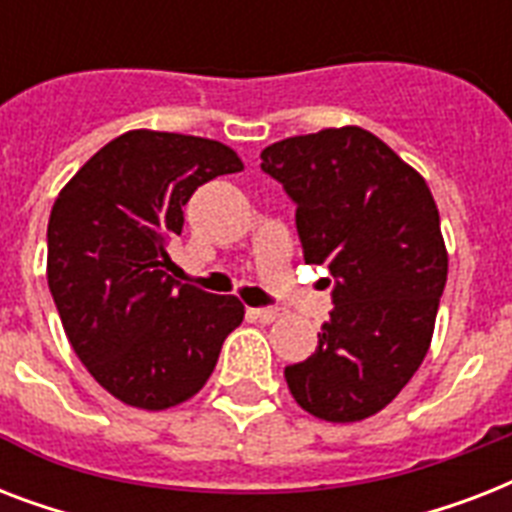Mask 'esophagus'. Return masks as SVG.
Returning a JSON list of instances; mask_svg holds the SVG:
<instances>
[{
    "label": "esophagus",
    "mask_w": 512,
    "mask_h": 512,
    "mask_svg": "<svg viewBox=\"0 0 512 512\" xmlns=\"http://www.w3.org/2000/svg\"><path fill=\"white\" fill-rule=\"evenodd\" d=\"M281 313L276 308H249V319L260 321V324H271V321L279 319Z\"/></svg>",
    "instance_id": "34e87169"
}]
</instances>
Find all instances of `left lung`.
I'll use <instances>...</instances> for the list:
<instances>
[{
    "label": "left lung",
    "mask_w": 512,
    "mask_h": 512,
    "mask_svg": "<svg viewBox=\"0 0 512 512\" xmlns=\"http://www.w3.org/2000/svg\"><path fill=\"white\" fill-rule=\"evenodd\" d=\"M297 204L305 263H327L335 311L316 353L284 369L289 393L327 422L372 417L420 369L449 252L420 172L364 127H329L260 154Z\"/></svg>",
    "instance_id": "obj_1"
}]
</instances>
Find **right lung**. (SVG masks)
<instances>
[{
	"mask_svg": "<svg viewBox=\"0 0 512 512\" xmlns=\"http://www.w3.org/2000/svg\"><path fill=\"white\" fill-rule=\"evenodd\" d=\"M244 170L233 148L180 132L130 130L60 188L47 225V284L87 372L122 404L162 412L204 388L244 319L233 295L164 273L191 193Z\"/></svg>",
	"mask_w": 512,
	"mask_h": 512,
	"instance_id": "obj_1",
	"label": "right lung"
}]
</instances>
